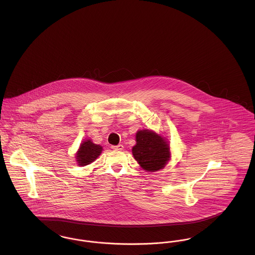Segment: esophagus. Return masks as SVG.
Returning a JSON list of instances; mask_svg holds the SVG:
<instances>
[{"label": "esophagus", "mask_w": 255, "mask_h": 255, "mask_svg": "<svg viewBox=\"0 0 255 255\" xmlns=\"http://www.w3.org/2000/svg\"><path fill=\"white\" fill-rule=\"evenodd\" d=\"M111 148L112 149H114V150H123V145L122 144H119V145H113L111 146Z\"/></svg>", "instance_id": "obj_1"}]
</instances>
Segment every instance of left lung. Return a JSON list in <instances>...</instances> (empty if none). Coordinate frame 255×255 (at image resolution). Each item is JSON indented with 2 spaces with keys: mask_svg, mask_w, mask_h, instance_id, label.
<instances>
[{
  "mask_svg": "<svg viewBox=\"0 0 255 255\" xmlns=\"http://www.w3.org/2000/svg\"><path fill=\"white\" fill-rule=\"evenodd\" d=\"M135 141L132 153L142 169L156 172L169 161L170 147L160 134L151 130H140L135 133Z\"/></svg>",
  "mask_w": 255,
  "mask_h": 255,
  "instance_id": "left-lung-1",
  "label": "left lung"
}]
</instances>
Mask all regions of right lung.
Here are the masks:
<instances>
[{"label": "right lung", "instance_id": "1", "mask_svg": "<svg viewBox=\"0 0 255 255\" xmlns=\"http://www.w3.org/2000/svg\"><path fill=\"white\" fill-rule=\"evenodd\" d=\"M102 152V146L95 144L91 139L83 141L75 155L79 166H85L95 161Z\"/></svg>", "mask_w": 255, "mask_h": 255}]
</instances>
